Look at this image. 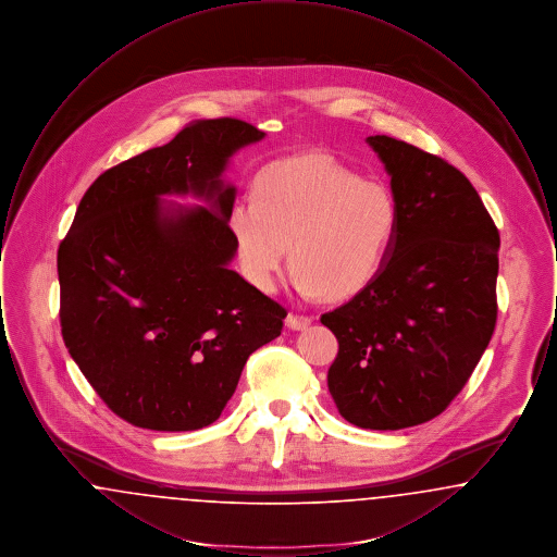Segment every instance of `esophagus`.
<instances>
[{
	"instance_id": "obj_1",
	"label": "esophagus",
	"mask_w": 557,
	"mask_h": 557,
	"mask_svg": "<svg viewBox=\"0 0 557 557\" xmlns=\"http://www.w3.org/2000/svg\"><path fill=\"white\" fill-rule=\"evenodd\" d=\"M311 321H313V319L309 318V315L290 313V315L286 318V325H288L290 330H305V327H309V325H311Z\"/></svg>"
}]
</instances>
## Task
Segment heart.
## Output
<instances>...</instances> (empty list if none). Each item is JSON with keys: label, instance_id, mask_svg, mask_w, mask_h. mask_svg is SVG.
I'll list each match as a JSON object with an SVG mask.
<instances>
[{"label": "heart", "instance_id": "1", "mask_svg": "<svg viewBox=\"0 0 557 557\" xmlns=\"http://www.w3.org/2000/svg\"><path fill=\"white\" fill-rule=\"evenodd\" d=\"M227 223L252 286H277L290 244L296 286L341 300L363 290L384 263L397 234L398 202L386 184L309 152L265 166L255 180V198L238 200Z\"/></svg>", "mask_w": 557, "mask_h": 557}]
</instances>
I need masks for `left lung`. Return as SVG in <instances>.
<instances>
[{"mask_svg":"<svg viewBox=\"0 0 557 557\" xmlns=\"http://www.w3.org/2000/svg\"><path fill=\"white\" fill-rule=\"evenodd\" d=\"M368 144L391 175L397 234L370 284L321 315L338 338L327 388L346 422L400 430L441 416L491 343L499 232L447 160L388 135Z\"/></svg>","mask_w":557,"mask_h":557,"instance_id":"1","label":"left lung"}]
</instances>
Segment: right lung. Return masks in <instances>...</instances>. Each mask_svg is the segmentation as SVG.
I'll return each instance as SVG.
<instances>
[{"mask_svg": "<svg viewBox=\"0 0 557 557\" xmlns=\"http://www.w3.org/2000/svg\"><path fill=\"white\" fill-rule=\"evenodd\" d=\"M265 133L239 119L187 123L169 144L104 171L58 248L60 327L83 375L125 422L186 432L212 424L246 359L288 311L230 269L236 189L230 157ZM202 195L171 208L160 195Z\"/></svg>", "mask_w": 557, "mask_h": 557, "instance_id": "right-lung-1", "label": "right lung"}]
</instances>
